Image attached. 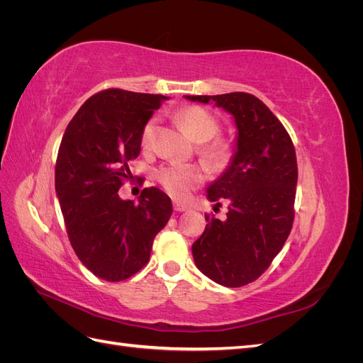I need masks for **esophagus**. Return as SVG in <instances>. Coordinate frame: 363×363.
<instances>
[{
	"mask_svg": "<svg viewBox=\"0 0 363 363\" xmlns=\"http://www.w3.org/2000/svg\"><path fill=\"white\" fill-rule=\"evenodd\" d=\"M174 211L175 212H186V211H189V206H186L179 201H174Z\"/></svg>",
	"mask_w": 363,
	"mask_h": 363,
	"instance_id": "34e87169",
	"label": "esophagus"
}]
</instances>
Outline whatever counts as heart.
I'll return each mask as SVG.
<instances>
[{
	"label": "heart",
	"mask_w": 363,
	"mask_h": 363,
	"mask_svg": "<svg viewBox=\"0 0 363 363\" xmlns=\"http://www.w3.org/2000/svg\"><path fill=\"white\" fill-rule=\"evenodd\" d=\"M175 121L184 128L192 140L199 142V155L215 167H224L232 156V150L224 139L216 138L221 131L219 119L201 106H186L174 115ZM156 118L148 119L140 131V144L150 148L155 142ZM156 179L172 199L184 200L204 182L206 172L200 164L167 163L159 167Z\"/></svg>",
	"instance_id": "1"
}]
</instances>
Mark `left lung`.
I'll use <instances>...</instances> for the list:
<instances>
[{
  "mask_svg": "<svg viewBox=\"0 0 363 363\" xmlns=\"http://www.w3.org/2000/svg\"><path fill=\"white\" fill-rule=\"evenodd\" d=\"M191 101H215L235 116L236 155L211 188L207 199L225 219L206 213L204 233L192 245L195 265L227 288H240L268 269L291 233L298 167L292 139L267 104L245 92L186 95Z\"/></svg>",
  "mask_w": 363,
  "mask_h": 363,
  "instance_id": "8db88e82",
  "label": "left lung"
}]
</instances>
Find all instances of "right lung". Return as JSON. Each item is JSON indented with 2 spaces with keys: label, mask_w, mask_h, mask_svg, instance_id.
Listing matches in <instances>:
<instances>
[{
  "label": "right lung",
  "mask_w": 363,
  "mask_h": 363,
  "mask_svg": "<svg viewBox=\"0 0 363 363\" xmlns=\"http://www.w3.org/2000/svg\"><path fill=\"white\" fill-rule=\"evenodd\" d=\"M163 95L106 89L79 108L62 138L56 194L69 242L96 277L125 280L144 268L152 240L172 213L169 196L151 186L138 203L118 191L131 177L128 163L140 152V131Z\"/></svg>",
  "instance_id": "obj_1"
}]
</instances>
